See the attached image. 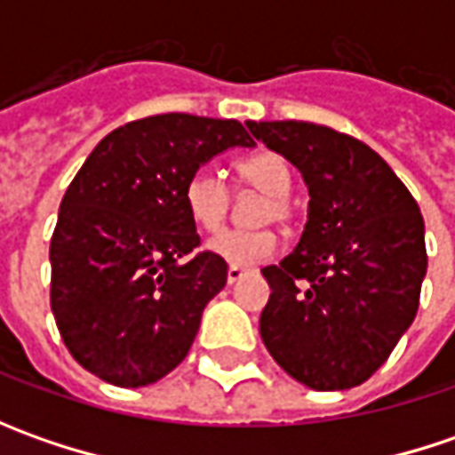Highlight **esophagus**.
I'll return each mask as SVG.
<instances>
[{
    "label": "esophagus",
    "mask_w": 455,
    "mask_h": 455,
    "mask_svg": "<svg viewBox=\"0 0 455 455\" xmlns=\"http://www.w3.org/2000/svg\"><path fill=\"white\" fill-rule=\"evenodd\" d=\"M243 275H245V271H243V268H235V266H230V268H228V283H237V281H240Z\"/></svg>",
    "instance_id": "1"
}]
</instances>
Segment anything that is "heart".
I'll use <instances>...</instances> for the list:
<instances>
[{"mask_svg": "<svg viewBox=\"0 0 455 455\" xmlns=\"http://www.w3.org/2000/svg\"><path fill=\"white\" fill-rule=\"evenodd\" d=\"M237 174L248 187L266 195V202L258 210L260 222H271V220L286 222L291 218L289 195L293 187V177H291L289 164L281 154L258 151L237 164ZM182 200L189 220L204 233H215L228 218L230 187L218 169L200 166L184 182ZM207 251L235 268H245V266H255V263L266 260L275 251V235L268 228L222 230L220 235L207 243Z\"/></svg>", "mask_w": 455, "mask_h": 455, "instance_id": "obj_1", "label": "heart"}]
</instances>
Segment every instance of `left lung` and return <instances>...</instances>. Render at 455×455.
I'll return each mask as SVG.
<instances>
[{
	"instance_id": "left-lung-1",
	"label": "left lung",
	"mask_w": 455,
	"mask_h": 455,
	"mask_svg": "<svg viewBox=\"0 0 455 455\" xmlns=\"http://www.w3.org/2000/svg\"><path fill=\"white\" fill-rule=\"evenodd\" d=\"M308 189L293 253L263 268L271 299L260 337L311 390H349L375 375L411 329L428 268L418 202L367 144L306 121H248Z\"/></svg>"
}]
</instances>
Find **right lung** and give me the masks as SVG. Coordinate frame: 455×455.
<instances>
[{
  "instance_id": "right-lung-1",
  "label": "right lung",
  "mask_w": 455,
  "mask_h": 455,
  "mask_svg": "<svg viewBox=\"0 0 455 455\" xmlns=\"http://www.w3.org/2000/svg\"><path fill=\"white\" fill-rule=\"evenodd\" d=\"M255 141L233 118L132 121L98 141L60 202L50 240V304L70 355L118 387L169 375L197 337L228 263L200 245L184 182Z\"/></svg>"
}]
</instances>
